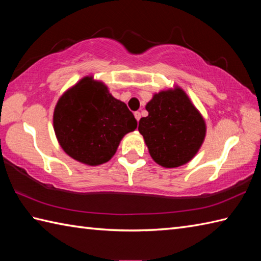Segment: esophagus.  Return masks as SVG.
Here are the masks:
<instances>
[{"mask_svg": "<svg viewBox=\"0 0 261 261\" xmlns=\"http://www.w3.org/2000/svg\"><path fill=\"white\" fill-rule=\"evenodd\" d=\"M135 118L137 119L138 122H139V120H140V118H141V113L139 112V111H137V112H135Z\"/></svg>", "mask_w": 261, "mask_h": 261, "instance_id": "1", "label": "esophagus"}]
</instances>
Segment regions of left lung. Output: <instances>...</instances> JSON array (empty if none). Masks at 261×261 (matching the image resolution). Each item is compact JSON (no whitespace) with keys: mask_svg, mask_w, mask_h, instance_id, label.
Returning <instances> with one entry per match:
<instances>
[{"mask_svg":"<svg viewBox=\"0 0 261 261\" xmlns=\"http://www.w3.org/2000/svg\"><path fill=\"white\" fill-rule=\"evenodd\" d=\"M146 109L138 130L154 162L166 168L190 162L203 143L205 122L184 91L160 92Z\"/></svg>","mask_w":261,"mask_h":261,"instance_id":"left-lung-1","label":"left lung"}]
</instances>
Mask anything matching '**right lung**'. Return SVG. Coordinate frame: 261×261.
<instances>
[{"label": "right lung", "instance_id": "1", "mask_svg": "<svg viewBox=\"0 0 261 261\" xmlns=\"http://www.w3.org/2000/svg\"><path fill=\"white\" fill-rule=\"evenodd\" d=\"M54 127L68 156L96 166L112 158L123 136L137 129V120L107 86L85 77L59 98Z\"/></svg>", "mask_w": 261, "mask_h": 261}]
</instances>
